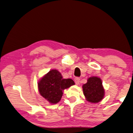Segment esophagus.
Masks as SVG:
<instances>
[{"label":"esophagus","instance_id":"esophagus-1","mask_svg":"<svg viewBox=\"0 0 133 133\" xmlns=\"http://www.w3.org/2000/svg\"><path fill=\"white\" fill-rule=\"evenodd\" d=\"M74 81L75 83H76L77 85H78L79 84V82H80V78H78V77H76V78H74Z\"/></svg>","mask_w":133,"mask_h":133}]
</instances>
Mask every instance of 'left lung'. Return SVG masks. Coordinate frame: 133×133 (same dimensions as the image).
<instances>
[{
	"label": "left lung",
	"instance_id": "obj_1",
	"mask_svg": "<svg viewBox=\"0 0 133 133\" xmlns=\"http://www.w3.org/2000/svg\"><path fill=\"white\" fill-rule=\"evenodd\" d=\"M82 87L85 99L89 102L98 103L104 98L105 90L99 77H90L87 79V83L83 85Z\"/></svg>",
	"mask_w": 133,
	"mask_h": 133
}]
</instances>
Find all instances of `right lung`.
Segmentation results:
<instances>
[{
	"label": "right lung",
	"instance_id": "1",
	"mask_svg": "<svg viewBox=\"0 0 133 133\" xmlns=\"http://www.w3.org/2000/svg\"><path fill=\"white\" fill-rule=\"evenodd\" d=\"M75 83L70 78H63L61 73L53 69L43 76L38 83L41 95L51 104H56L61 99L63 91Z\"/></svg>",
	"mask_w": 133,
	"mask_h": 133
}]
</instances>
